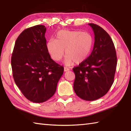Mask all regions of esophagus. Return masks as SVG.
Segmentation results:
<instances>
[{
    "instance_id": "34e87169",
    "label": "esophagus",
    "mask_w": 131,
    "mask_h": 131,
    "mask_svg": "<svg viewBox=\"0 0 131 131\" xmlns=\"http://www.w3.org/2000/svg\"><path fill=\"white\" fill-rule=\"evenodd\" d=\"M64 72L68 71H69V69L67 67H64Z\"/></svg>"
}]
</instances>
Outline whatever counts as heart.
<instances>
[{"label":"heart","instance_id":"obj_1","mask_svg":"<svg viewBox=\"0 0 131 131\" xmlns=\"http://www.w3.org/2000/svg\"><path fill=\"white\" fill-rule=\"evenodd\" d=\"M93 46L92 36L87 32L63 30L47 43V51L53 60L59 62L65 54V64L71 66L84 62L91 52Z\"/></svg>","mask_w":131,"mask_h":131}]
</instances>
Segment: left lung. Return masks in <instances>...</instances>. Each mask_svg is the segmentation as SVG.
<instances>
[{"instance_id": "8db88e82", "label": "left lung", "mask_w": 131, "mask_h": 131, "mask_svg": "<svg viewBox=\"0 0 131 131\" xmlns=\"http://www.w3.org/2000/svg\"><path fill=\"white\" fill-rule=\"evenodd\" d=\"M94 34L91 54L73 68L75 74L73 89L76 95L85 101L99 99L108 92L113 85L117 57L113 40L101 26L89 24Z\"/></svg>"}]
</instances>
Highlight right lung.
<instances>
[{"mask_svg":"<svg viewBox=\"0 0 131 131\" xmlns=\"http://www.w3.org/2000/svg\"><path fill=\"white\" fill-rule=\"evenodd\" d=\"M46 28L38 25L25 29L15 42L11 58L16 84L29 101L42 103L57 90L64 67L54 62L47 51Z\"/></svg>","mask_w":131,"mask_h":131,"instance_id":"add662e5","label":"right lung"}]
</instances>
